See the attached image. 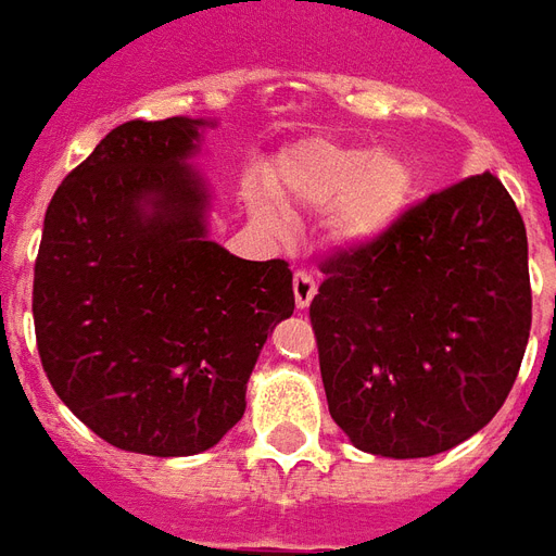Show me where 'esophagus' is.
<instances>
[{"label": "esophagus", "instance_id": "esophagus-1", "mask_svg": "<svg viewBox=\"0 0 556 556\" xmlns=\"http://www.w3.org/2000/svg\"><path fill=\"white\" fill-rule=\"evenodd\" d=\"M291 289H294V304H298V309H306V306L313 304V298H316V277L306 274V270H298Z\"/></svg>", "mask_w": 556, "mask_h": 556}]
</instances>
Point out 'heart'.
Instances as JSON below:
<instances>
[{"label": "heart", "instance_id": "b5f03b06", "mask_svg": "<svg viewBox=\"0 0 556 556\" xmlns=\"http://www.w3.org/2000/svg\"><path fill=\"white\" fill-rule=\"evenodd\" d=\"M270 195L286 207L325 212V235L340 250H367L403 219L415 192V174L397 153L306 138L282 150L267 168ZM250 211L277 223L265 192H250Z\"/></svg>", "mask_w": 556, "mask_h": 556}]
</instances>
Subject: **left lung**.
Returning <instances> with one entry per match:
<instances>
[{"label": "left lung", "instance_id": "left-lung-1", "mask_svg": "<svg viewBox=\"0 0 556 556\" xmlns=\"http://www.w3.org/2000/svg\"><path fill=\"white\" fill-rule=\"evenodd\" d=\"M309 304L328 409L355 448L448 452L506 403L530 340L527 228L476 174L403 213L367 250H337Z\"/></svg>", "mask_w": 556, "mask_h": 556}]
</instances>
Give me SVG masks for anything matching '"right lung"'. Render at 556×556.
Returning <instances> with one entry per match:
<instances>
[{"label":"right lung","instance_id":"add662e5","mask_svg":"<svg viewBox=\"0 0 556 556\" xmlns=\"http://www.w3.org/2000/svg\"><path fill=\"white\" fill-rule=\"evenodd\" d=\"M204 126H116L45 213L33 282L41 367L123 452L213 448L243 418L267 333L294 309L282 258L247 262L207 238L211 192L189 165Z\"/></svg>","mask_w":556,"mask_h":556}]
</instances>
